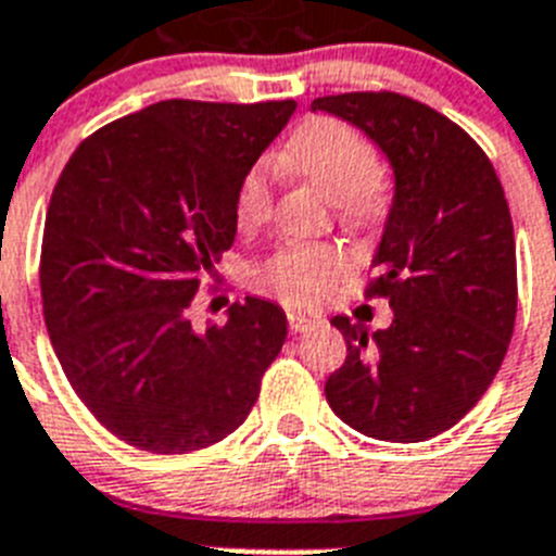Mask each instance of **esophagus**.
<instances>
[{
    "instance_id": "1",
    "label": "esophagus",
    "mask_w": 556,
    "mask_h": 556,
    "mask_svg": "<svg viewBox=\"0 0 556 556\" xmlns=\"http://www.w3.org/2000/svg\"><path fill=\"white\" fill-rule=\"evenodd\" d=\"M287 320H289V328H292L294 333H303V331H308V328L320 326L323 317L314 312H303V308H287Z\"/></svg>"
}]
</instances>
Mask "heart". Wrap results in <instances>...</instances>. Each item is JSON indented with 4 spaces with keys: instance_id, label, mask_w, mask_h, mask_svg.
Instances as JSON below:
<instances>
[{
    "instance_id": "obj_1",
    "label": "heart",
    "mask_w": 556,
    "mask_h": 556,
    "mask_svg": "<svg viewBox=\"0 0 556 556\" xmlns=\"http://www.w3.org/2000/svg\"><path fill=\"white\" fill-rule=\"evenodd\" d=\"M281 166L314 184L339 203L353 223H367L381 211V184L376 178V152L362 132L345 122L320 116L294 132L283 150ZM269 164H255L236 191V223L253 230L273 211ZM348 269V255L333 244L283 242L253 269L255 287L287 303H317Z\"/></svg>"
}]
</instances>
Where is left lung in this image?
<instances>
[{"instance_id": "1", "label": "left lung", "mask_w": 556, "mask_h": 556, "mask_svg": "<svg viewBox=\"0 0 556 556\" xmlns=\"http://www.w3.org/2000/svg\"><path fill=\"white\" fill-rule=\"evenodd\" d=\"M392 166V203L367 294L392 306L370 331L337 314L345 365L326 381L339 420L387 443H424L493 384L518 312L515 233L490 159L443 113L390 91L320 97Z\"/></svg>"}]
</instances>
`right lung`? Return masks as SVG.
<instances>
[{"instance_id": "obj_1", "label": "right lung", "mask_w": 556, "mask_h": 556, "mask_svg": "<svg viewBox=\"0 0 556 556\" xmlns=\"http://www.w3.org/2000/svg\"><path fill=\"white\" fill-rule=\"evenodd\" d=\"M292 100H166L88 136L43 225V320L88 412L150 454H189L244 424L281 353L264 298L194 328L189 306L236 239V191Z\"/></svg>"}]
</instances>
